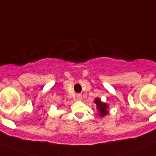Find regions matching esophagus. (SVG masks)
I'll return each mask as SVG.
<instances>
[{"mask_svg": "<svg viewBox=\"0 0 156 156\" xmlns=\"http://www.w3.org/2000/svg\"><path fill=\"white\" fill-rule=\"evenodd\" d=\"M76 98H77V100H81V99H82V95H81L80 94H77Z\"/></svg>", "mask_w": 156, "mask_h": 156, "instance_id": "1", "label": "esophagus"}]
</instances>
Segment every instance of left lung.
I'll list each match as a JSON object with an SVG mask.
<instances>
[{"label":"left lung","instance_id":"left-lung-1","mask_svg":"<svg viewBox=\"0 0 156 156\" xmlns=\"http://www.w3.org/2000/svg\"><path fill=\"white\" fill-rule=\"evenodd\" d=\"M94 102L96 104V109L98 112V116L105 117L106 115L109 114V105L106 104V102H103L101 101L98 98H96L94 99Z\"/></svg>","mask_w":156,"mask_h":156}]
</instances>
